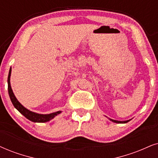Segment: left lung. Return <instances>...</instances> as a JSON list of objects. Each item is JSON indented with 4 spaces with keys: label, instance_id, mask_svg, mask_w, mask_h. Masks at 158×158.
I'll return each instance as SVG.
<instances>
[{
    "label": "left lung",
    "instance_id": "obj_1",
    "mask_svg": "<svg viewBox=\"0 0 158 158\" xmlns=\"http://www.w3.org/2000/svg\"><path fill=\"white\" fill-rule=\"evenodd\" d=\"M109 119L110 121L113 122V123H127L130 121V119L129 120H126V121H118V120H114V119Z\"/></svg>",
    "mask_w": 158,
    "mask_h": 158
}]
</instances>
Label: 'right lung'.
<instances>
[{
    "mask_svg": "<svg viewBox=\"0 0 158 158\" xmlns=\"http://www.w3.org/2000/svg\"><path fill=\"white\" fill-rule=\"evenodd\" d=\"M11 69L9 70V77H8V90H9V95L11 99V103H13L14 106L17 109L18 111L20 112L23 116H25L27 119L31 120L33 123H47V122L50 121L55 116L58 115L60 114L62 111H58L56 112H53L51 114H38L33 111H31L26 109L25 106H23L18 101L17 98L15 97V94L13 93L12 89L11 87V83H10V77H11Z\"/></svg>",
    "mask_w": 158,
    "mask_h": 158,
    "instance_id": "add662e5",
    "label": "right lung"
}]
</instances>
